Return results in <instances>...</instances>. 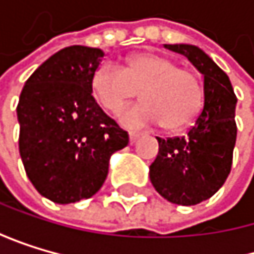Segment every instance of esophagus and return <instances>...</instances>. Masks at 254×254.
<instances>
[{
    "mask_svg": "<svg viewBox=\"0 0 254 254\" xmlns=\"http://www.w3.org/2000/svg\"><path fill=\"white\" fill-rule=\"evenodd\" d=\"M140 137H141V132H138V131H132V132H129V141H131V144H134Z\"/></svg>",
    "mask_w": 254,
    "mask_h": 254,
    "instance_id": "34e87169",
    "label": "esophagus"
}]
</instances>
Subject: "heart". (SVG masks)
<instances>
[{
  "mask_svg": "<svg viewBox=\"0 0 254 254\" xmlns=\"http://www.w3.org/2000/svg\"><path fill=\"white\" fill-rule=\"evenodd\" d=\"M91 90L96 102L113 114L138 93L141 102L119 114L120 123L128 128L163 123L166 129H183L202 106V86L196 74L155 53L134 55L125 68L102 64L93 74Z\"/></svg>",
  "mask_w": 254,
  "mask_h": 254,
  "instance_id": "b5f03b06",
  "label": "heart"
}]
</instances>
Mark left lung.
<instances>
[{
	"label": "left lung",
	"instance_id": "8db88e82",
	"mask_svg": "<svg viewBox=\"0 0 254 254\" xmlns=\"http://www.w3.org/2000/svg\"><path fill=\"white\" fill-rule=\"evenodd\" d=\"M186 56L204 77V105L188 135L157 138L158 155L149 166L155 190L172 204L195 206L215 195L232 169L236 143V96L229 76L190 44H164Z\"/></svg>",
	"mask_w": 254,
	"mask_h": 254
}]
</instances>
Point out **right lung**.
Instances as JSON below:
<instances>
[{
  "mask_svg": "<svg viewBox=\"0 0 254 254\" xmlns=\"http://www.w3.org/2000/svg\"><path fill=\"white\" fill-rule=\"evenodd\" d=\"M105 53L65 47L42 62L19 96V155L35 189L56 204L91 198L110 158L129 141L93 97L91 79Z\"/></svg>",
  "mask_w": 254,
  "mask_h": 254,
  "instance_id": "1",
  "label": "right lung"
}]
</instances>
